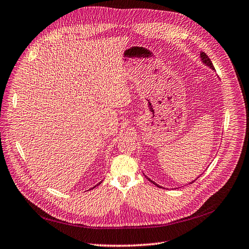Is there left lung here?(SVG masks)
I'll return each instance as SVG.
<instances>
[{"mask_svg": "<svg viewBox=\"0 0 249 249\" xmlns=\"http://www.w3.org/2000/svg\"><path fill=\"white\" fill-rule=\"evenodd\" d=\"M200 57H201V60H202V62L204 63V65H207L208 67H210L211 69H213V70H215V68H214V66H213V63H212V61H211V59L209 58V56L207 55V54H205L204 52H201L200 53ZM149 179V178H148ZM149 180H150V179H149ZM152 183H154L155 184V186H158V187H160L159 186V184H156L154 181H152V180H150ZM192 182H193V181H192ZM191 182V183H192Z\"/></svg>", "mask_w": 249, "mask_h": 249, "instance_id": "obj_1", "label": "left lung"}]
</instances>
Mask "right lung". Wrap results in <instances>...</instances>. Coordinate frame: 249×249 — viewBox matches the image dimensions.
Masks as SVG:
<instances>
[{"mask_svg": "<svg viewBox=\"0 0 249 249\" xmlns=\"http://www.w3.org/2000/svg\"><path fill=\"white\" fill-rule=\"evenodd\" d=\"M94 188H95V187H94Z\"/></svg>", "mask_w": 249, "mask_h": 249, "instance_id": "add662e5", "label": "right lung"}]
</instances>
